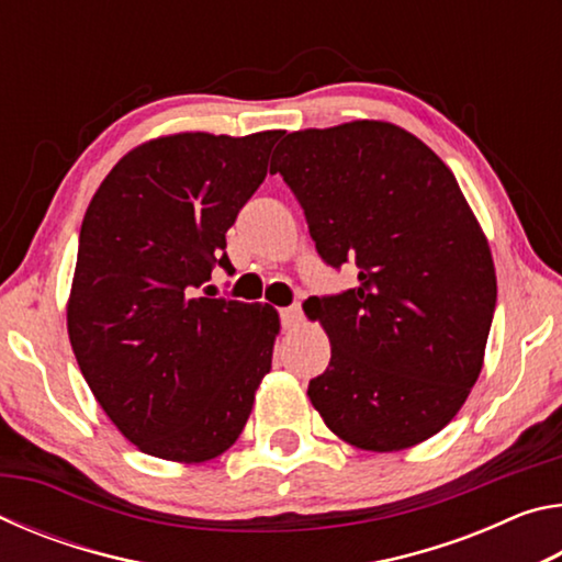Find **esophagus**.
Instances as JSON below:
<instances>
[{
    "instance_id": "34e87169",
    "label": "esophagus",
    "mask_w": 562,
    "mask_h": 562,
    "mask_svg": "<svg viewBox=\"0 0 562 562\" xmlns=\"http://www.w3.org/2000/svg\"><path fill=\"white\" fill-rule=\"evenodd\" d=\"M280 319H282V327L284 329L297 327L300 319H302V307H300V304H290V307L280 310Z\"/></svg>"
}]
</instances>
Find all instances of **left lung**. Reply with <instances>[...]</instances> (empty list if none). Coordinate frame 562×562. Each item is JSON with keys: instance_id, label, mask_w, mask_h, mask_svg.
Segmentation results:
<instances>
[{"instance_id": "obj_1", "label": "left lung", "mask_w": 562, "mask_h": 562, "mask_svg": "<svg viewBox=\"0 0 562 562\" xmlns=\"http://www.w3.org/2000/svg\"><path fill=\"white\" fill-rule=\"evenodd\" d=\"M270 173L300 201L319 258L359 268L357 288L304 302L331 345L312 406L364 451L431 439L479 379L496 310L491 247L453 173L384 121L288 133Z\"/></svg>"}]
</instances>
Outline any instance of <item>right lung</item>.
Masks as SVG:
<instances>
[{
    "instance_id": "1",
    "label": "right lung",
    "mask_w": 562,
    "mask_h": 562,
    "mask_svg": "<svg viewBox=\"0 0 562 562\" xmlns=\"http://www.w3.org/2000/svg\"><path fill=\"white\" fill-rule=\"evenodd\" d=\"M280 136L148 140L113 166L83 215L71 349L116 429L156 459L201 463L231 449L272 367L278 312L201 288L215 265L233 272L225 233Z\"/></svg>"
}]
</instances>
